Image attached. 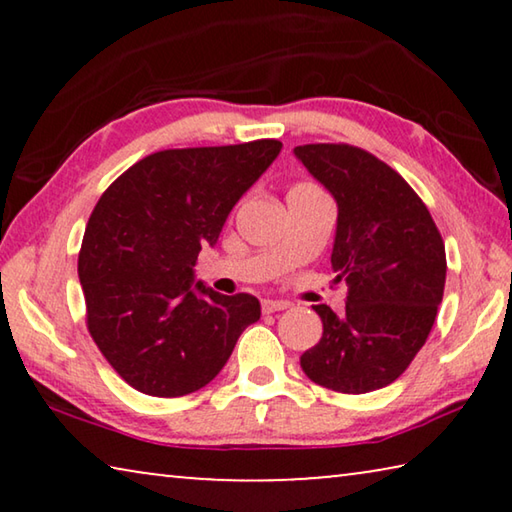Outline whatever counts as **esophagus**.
Listing matches in <instances>:
<instances>
[{
  "instance_id": "1",
  "label": "esophagus",
  "mask_w": 512,
  "mask_h": 512,
  "mask_svg": "<svg viewBox=\"0 0 512 512\" xmlns=\"http://www.w3.org/2000/svg\"><path fill=\"white\" fill-rule=\"evenodd\" d=\"M289 307H291V302H287V300H271V298L262 300L264 314H273V311H282V309H289Z\"/></svg>"
}]
</instances>
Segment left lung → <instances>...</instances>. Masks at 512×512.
<instances>
[{
	"mask_svg": "<svg viewBox=\"0 0 512 512\" xmlns=\"http://www.w3.org/2000/svg\"><path fill=\"white\" fill-rule=\"evenodd\" d=\"M293 151L339 205L332 268L348 284L345 314L314 307L323 336L300 366L336 393L377 391L427 343L445 291V241L422 198L372 153L350 144Z\"/></svg>",
	"mask_w": 512,
	"mask_h": 512,
	"instance_id": "8db88e82",
	"label": "left lung"
}]
</instances>
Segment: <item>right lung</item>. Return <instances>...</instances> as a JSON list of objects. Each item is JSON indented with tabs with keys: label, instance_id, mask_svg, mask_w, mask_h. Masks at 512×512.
Segmentation results:
<instances>
[{
	"label": "right lung",
	"instance_id": "right-lung-1",
	"mask_svg": "<svg viewBox=\"0 0 512 512\" xmlns=\"http://www.w3.org/2000/svg\"><path fill=\"white\" fill-rule=\"evenodd\" d=\"M280 149L277 140H255L158 151L99 198L79 253L85 323L135 391L153 397L198 391L259 320L255 296H221L194 284V264Z\"/></svg>",
	"mask_w": 512,
	"mask_h": 512
}]
</instances>
